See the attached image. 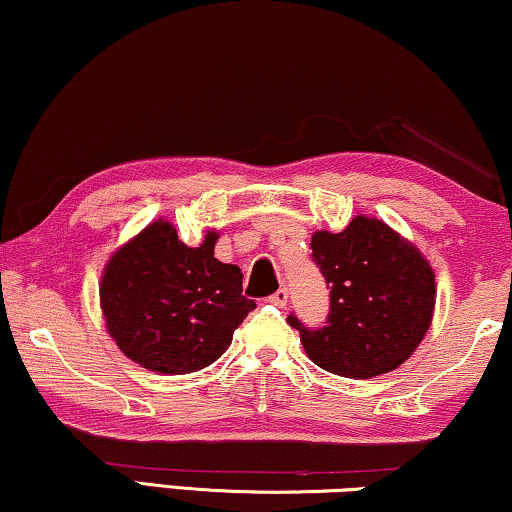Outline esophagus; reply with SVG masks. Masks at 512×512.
<instances>
[{
    "label": "esophagus",
    "instance_id": "esophagus-1",
    "mask_svg": "<svg viewBox=\"0 0 512 512\" xmlns=\"http://www.w3.org/2000/svg\"><path fill=\"white\" fill-rule=\"evenodd\" d=\"M288 298H291V291H288V288L284 286V288H279V291L272 295L270 302H272V305H277V307H286Z\"/></svg>",
    "mask_w": 512,
    "mask_h": 512
}]
</instances>
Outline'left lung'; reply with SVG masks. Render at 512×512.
I'll list each match as a JSON object with an SVG mask.
<instances>
[{"label": "left lung", "mask_w": 512, "mask_h": 512, "mask_svg": "<svg viewBox=\"0 0 512 512\" xmlns=\"http://www.w3.org/2000/svg\"><path fill=\"white\" fill-rule=\"evenodd\" d=\"M311 258L330 288L328 321L314 330L295 314L286 318L311 362L337 376L372 379L409 360L436 302L425 256L383 221L355 217L342 233H314Z\"/></svg>", "instance_id": "left-lung-1"}]
</instances>
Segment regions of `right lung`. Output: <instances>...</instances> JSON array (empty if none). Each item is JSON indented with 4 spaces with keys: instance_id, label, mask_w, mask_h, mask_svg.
Listing matches in <instances>:
<instances>
[{
    "instance_id": "1",
    "label": "right lung",
    "mask_w": 512,
    "mask_h": 512,
    "mask_svg": "<svg viewBox=\"0 0 512 512\" xmlns=\"http://www.w3.org/2000/svg\"><path fill=\"white\" fill-rule=\"evenodd\" d=\"M217 238L210 231L187 247L157 219L110 256L99 288L106 328L140 367L189 374L212 365L256 309L242 295L238 265L214 258Z\"/></svg>"
}]
</instances>
